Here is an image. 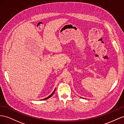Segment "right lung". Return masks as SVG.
I'll list each match as a JSON object with an SVG mask.
<instances>
[{
  "instance_id": "1",
  "label": "right lung",
  "mask_w": 124,
  "mask_h": 124,
  "mask_svg": "<svg viewBox=\"0 0 124 124\" xmlns=\"http://www.w3.org/2000/svg\"><path fill=\"white\" fill-rule=\"evenodd\" d=\"M55 89H54V92H53V93L50 95H49V97H47V98H45V99H42V100H46V99H48V98H50L51 97H52V95H53V94H54V92H55Z\"/></svg>"
}]
</instances>
